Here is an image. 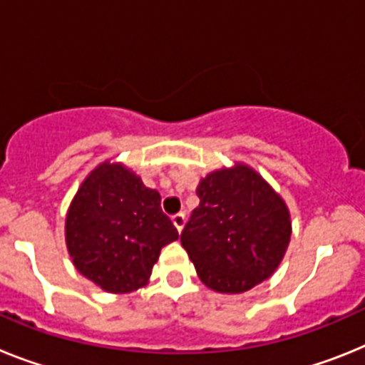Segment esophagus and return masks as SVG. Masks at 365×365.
Segmentation results:
<instances>
[{
    "mask_svg": "<svg viewBox=\"0 0 365 365\" xmlns=\"http://www.w3.org/2000/svg\"><path fill=\"white\" fill-rule=\"evenodd\" d=\"M173 224H174V226H176V230H178L180 233H182L183 226H185V215H183V213L174 215V217H173Z\"/></svg>",
    "mask_w": 365,
    "mask_h": 365,
    "instance_id": "34e87169",
    "label": "esophagus"
}]
</instances>
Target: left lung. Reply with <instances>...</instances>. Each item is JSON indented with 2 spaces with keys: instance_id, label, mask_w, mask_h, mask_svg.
I'll return each instance as SVG.
<instances>
[{
  "instance_id": "obj_1",
  "label": "left lung",
  "mask_w": 365,
  "mask_h": 365,
  "mask_svg": "<svg viewBox=\"0 0 365 365\" xmlns=\"http://www.w3.org/2000/svg\"><path fill=\"white\" fill-rule=\"evenodd\" d=\"M182 246L207 288L242 294L272 277L287 253L292 222L283 196L246 163L209 173Z\"/></svg>"
}]
</instances>
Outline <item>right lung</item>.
Masks as SVG:
<instances>
[{
    "mask_svg": "<svg viewBox=\"0 0 365 365\" xmlns=\"http://www.w3.org/2000/svg\"><path fill=\"white\" fill-rule=\"evenodd\" d=\"M160 204V192L126 165H97L66 215V246L75 268L104 292L143 288L161 248L178 239Z\"/></svg>",
    "mask_w": 365,
    "mask_h": 365,
    "instance_id": "obj_1",
    "label": "right lung"
}]
</instances>
